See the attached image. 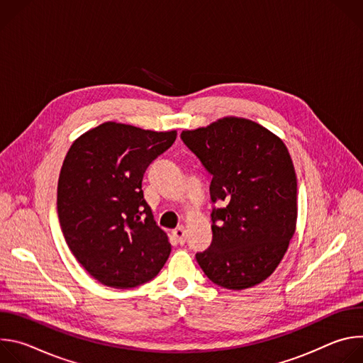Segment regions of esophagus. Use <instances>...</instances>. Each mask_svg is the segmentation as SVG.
<instances>
[{
    "mask_svg": "<svg viewBox=\"0 0 363 363\" xmlns=\"http://www.w3.org/2000/svg\"><path fill=\"white\" fill-rule=\"evenodd\" d=\"M172 235H174V238L178 241V244H184L185 241H186V231H185V228L181 225V227H178V228H175L174 231H172Z\"/></svg>",
    "mask_w": 363,
    "mask_h": 363,
    "instance_id": "esophagus-1",
    "label": "esophagus"
}]
</instances>
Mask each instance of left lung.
Segmentation results:
<instances>
[{
    "label": "left lung",
    "mask_w": 363,
    "mask_h": 363,
    "mask_svg": "<svg viewBox=\"0 0 363 363\" xmlns=\"http://www.w3.org/2000/svg\"><path fill=\"white\" fill-rule=\"evenodd\" d=\"M182 142L213 177V242L195 258L213 283L230 290L260 284L287 251L297 220V179L290 153L252 121L224 118L184 130Z\"/></svg>",
    "instance_id": "obj_1"
}]
</instances>
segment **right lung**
Masks as SVG:
<instances>
[{"mask_svg": "<svg viewBox=\"0 0 363 363\" xmlns=\"http://www.w3.org/2000/svg\"><path fill=\"white\" fill-rule=\"evenodd\" d=\"M177 132L106 122L74 140L57 185L63 235L84 270L115 289L140 286L161 272L171 244L143 198L147 167Z\"/></svg>", "mask_w": 363, "mask_h": 363, "instance_id": "1", "label": "right lung"}]
</instances>
